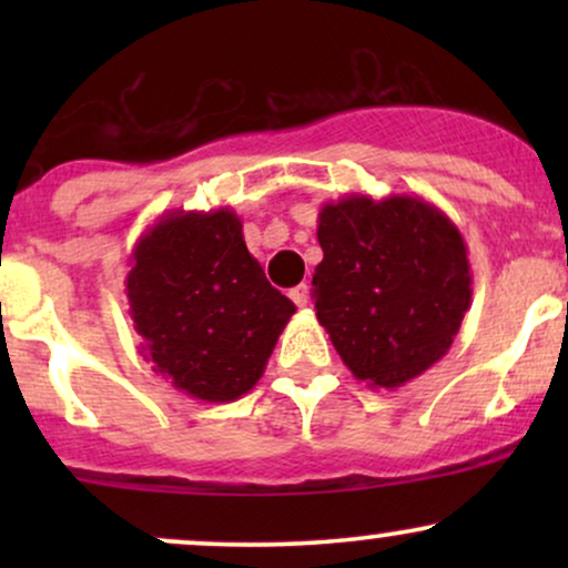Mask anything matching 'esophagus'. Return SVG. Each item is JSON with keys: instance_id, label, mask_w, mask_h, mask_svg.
Masks as SVG:
<instances>
[{"instance_id": "1", "label": "esophagus", "mask_w": 568, "mask_h": 568, "mask_svg": "<svg viewBox=\"0 0 568 568\" xmlns=\"http://www.w3.org/2000/svg\"><path fill=\"white\" fill-rule=\"evenodd\" d=\"M291 298L298 306H310V285L302 283V285H296V288H291Z\"/></svg>"}]
</instances>
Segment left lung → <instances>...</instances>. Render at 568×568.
Segmentation results:
<instances>
[{"mask_svg":"<svg viewBox=\"0 0 568 568\" xmlns=\"http://www.w3.org/2000/svg\"><path fill=\"white\" fill-rule=\"evenodd\" d=\"M317 321L352 376L395 389L446 355L470 310L467 245L446 213L410 194H349L317 213Z\"/></svg>","mask_w":568,"mask_h":568,"instance_id":"obj_1","label":"left lung"}]
</instances>
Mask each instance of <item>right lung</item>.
Returning <instances> with one entry per match:
<instances>
[{
    "mask_svg": "<svg viewBox=\"0 0 568 568\" xmlns=\"http://www.w3.org/2000/svg\"><path fill=\"white\" fill-rule=\"evenodd\" d=\"M125 293L141 355L205 403L251 393L296 312L247 253L230 207L160 216L133 247Z\"/></svg>",
    "mask_w": 568,
    "mask_h": 568,
    "instance_id": "obj_1",
    "label": "right lung"
}]
</instances>
